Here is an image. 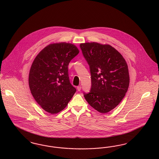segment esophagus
<instances>
[{
  "label": "esophagus",
  "instance_id": "obj_1",
  "mask_svg": "<svg viewBox=\"0 0 159 159\" xmlns=\"http://www.w3.org/2000/svg\"><path fill=\"white\" fill-rule=\"evenodd\" d=\"M81 88H82V86L80 85V86H77V91H81Z\"/></svg>",
  "mask_w": 159,
  "mask_h": 159
}]
</instances>
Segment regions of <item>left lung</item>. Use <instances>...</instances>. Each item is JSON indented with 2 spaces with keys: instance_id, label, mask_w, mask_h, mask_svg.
I'll list each match as a JSON object with an SVG mask.
<instances>
[{
  "instance_id": "obj_1",
  "label": "left lung",
  "mask_w": 159,
  "mask_h": 159,
  "mask_svg": "<svg viewBox=\"0 0 159 159\" xmlns=\"http://www.w3.org/2000/svg\"><path fill=\"white\" fill-rule=\"evenodd\" d=\"M90 69L91 88L84 92L89 104L106 113L121 102L128 89L129 75L126 61L113 47L96 42L80 45Z\"/></svg>"
}]
</instances>
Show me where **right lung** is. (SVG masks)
Masks as SVG:
<instances>
[{
    "label": "right lung",
    "mask_w": 159,
    "mask_h": 159,
    "mask_svg": "<svg viewBox=\"0 0 159 159\" xmlns=\"http://www.w3.org/2000/svg\"><path fill=\"white\" fill-rule=\"evenodd\" d=\"M79 53L76 46L62 42L47 46L35 58L30 70L29 86L33 97L46 111L59 113L76 92L70 82L68 66Z\"/></svg>",
    "instance_id": "1"
}]
</instances>
